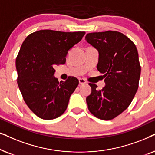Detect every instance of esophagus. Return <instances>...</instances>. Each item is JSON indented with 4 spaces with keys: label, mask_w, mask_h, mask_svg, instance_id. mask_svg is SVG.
Segmentation results:
<instances>
[{
    "label": "esophagus",
    "mask_w": 155,
    "mask_h": 155,
    "mask_svg": "<svg viewBox=\"0 0 155 155\" xmlns=\"http://www.w3.org/2000/svg\"><path fill=\"white\" fill-rule=\"evenodd\" d=\"M79 84H81V85H82V84H86V80L84 79H79Z\"/></svg>",
    "instance_id": "esophagus-1"
}]
</instances>
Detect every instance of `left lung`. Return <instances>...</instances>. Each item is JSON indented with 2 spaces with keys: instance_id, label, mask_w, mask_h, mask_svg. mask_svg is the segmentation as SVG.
<instances>
[{
  "instance_id": "8db88e82",
  "label": "left lung",
  "mask_w": 155,
  "mask_h": 155,
  "mask_svg": "<svg viewBox=\"0 0 155 155\" xmlns=\"http://www.w3.org/2000/svg\"><path fill=\"white\" fill-rule=\"evenodd\" d=\"M87 42L98 49L97 69L104 74L106 86L89 83L91 93L86 98L88 108L104 120L115 118L126 110L138 89L141 67L133 41L117 31L88 33Z\"/></svg>"
}]
</instances>
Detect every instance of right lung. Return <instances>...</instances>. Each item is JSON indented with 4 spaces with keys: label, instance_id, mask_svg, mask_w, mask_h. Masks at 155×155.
Instances as JSON below:
<instances>
[{
    "label": "right lung",
    "instance_id": "right-lung-1",
    "mask_svg": "<svg viewBox=\"0 0 155 155\" xmlns=\"http://www.w3.org/2000/svg\"><path fill=\"white\" fill-rule=\"evenodd\" d=\"M85 34L42 30L22 42L15 61L17 82L27 106L40 118L52 120L65 112L79 80L69 76L59 82L54 67L64 64L68 51Z\"/></svg>",
    "mask_w": 155,
    "mask_h": 155
}]
</instances>
